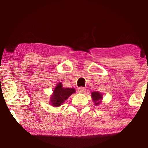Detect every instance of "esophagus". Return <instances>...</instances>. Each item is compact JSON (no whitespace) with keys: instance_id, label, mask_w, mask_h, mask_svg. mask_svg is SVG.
Segmentation results:
<instances>
[{"instance_id":"esophagus-1","label":"esophagus","mask_w":148,"mask_h":148,"mask_svg":"<svg viewBox=\"0 0 148 148\" xmlns=\"http://www.w3.org/2000/svg\"><path fill=\"white\" fill-rule=\"evenodd\" d=\"M77 91H78V92H79V93H84V92L86 91V89L82 87H79V88L77 89Z\"/></svg>"}]
</instances>
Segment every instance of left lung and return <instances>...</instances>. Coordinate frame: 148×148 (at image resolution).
Masks as SVG:
<instances>
[{
	"instance_id": "8db88e82",
	"label": "left lung",
	"mask_w": 148,
	"mask_h": 148,
	"mask_svg": "<svg viewBox=\"0 0 148 148\" xmlns=\"http://www.w3.org/2000/svg\"><path fill=\"white\" fill-rule=\"evenodd\" d=\"M91 97L92 101L95 102V105H99L101 102V100L102 99V95L99 92L94 91L91 92Z\"/></svg>"
}]
</instances>
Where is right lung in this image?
<instances>
[{"label":"right lung","mask_w":148,"mask_h":148,"mask_svg":"<svg viewBox=\"0 0 148 148\" xmlns=\"http://www.w3.org/2000/svg\"><path fill=\"white\" fill-rule=\"evenodd\" d=\"M75 92H76L75 89L63 88L62 86V84L59 83L57 84V86L53 90V95H51L49 100L52 106L58 107Z\"/></svg>","instance_id":"obj_1"}]
</instances>
